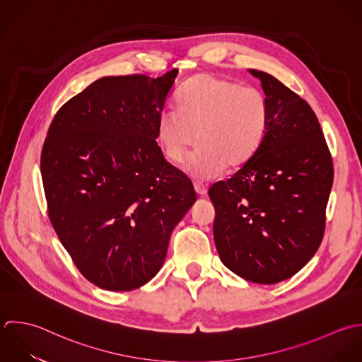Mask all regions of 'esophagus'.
I'll use <instances>...</instances> for the list:
<instances>
[{
  "instance_id": "34e87169",
  "label": "esophagus",
  "mask_w": 362,
  "mask_h": 362,
  "mask_svg": "<svg viewBox=\"0 0 362 362\" xmlns=\"http://www.w3.org/2000/svg\"><path fill=\"white\" fill-rule=\"evenodd\" d=\"M194 190L199 196H207V186L203 185L202 182H194Z\"/></svg>"
}]
</instances>
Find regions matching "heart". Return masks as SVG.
I'll list each match as a JSON object with an SVG mask.
<instances>
[{
    "label": "heart",
    "instance_id": "heart-1",
    "mask_svg": "<svg viewBox=\"0 0 362 362\" xmlns=\"http://www.w3.org/2000/svg\"><path fill=\"white\" fill-rule=\"evenodd\" d=\"M268 103L254 86L199 74L177 95V111L165 110L158 121V139L165 156L182 163L190 148V168L200 179H211L227 166L244 165L258 149L267 129Z\"/></svg>",
    "mask_w": 362,
    "mask_h": 362
}]
</instances>
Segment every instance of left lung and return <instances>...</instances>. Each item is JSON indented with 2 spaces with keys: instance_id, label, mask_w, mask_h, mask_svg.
Returning a JSON list of instances; mask_svg holds the SVG:
<instances>
[{
  "instance_id": "1",
  "label": "left lung",
  "mask_w": 362,
  "mask_h": 362,
  "mask_svg": "<svg viewBox=\"0 0 362 362\" xmlns=\"http://www.w3.org/2000/svg\"><path fill=\"white\" fill-rule=\"evenodd\" d=\"M268 103L254 155L209 196L223 264L264 285L299 272L319 250L333 186V159L312 107L274 76L251 69Z\"/></svg>"
}]
</instances>
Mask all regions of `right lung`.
<instances>
[{
    "label": "right lung",
    "instance_id": "1",
    "mask_svg": "<svg viewBox=\"0 0 362 362\" xmlns=\"http://www.w3.org/2000/svg\"><path fill=\"white\" fill-rule=\"evenodd\" d=\"M177 70L108 76L64 103L40 153L49 220L80 274L105 291L141 288L162 268L192 180L158 146Z\"/></svg>",
    "mask_w": 362,
    "mask_h": 362
}]
</instances>
